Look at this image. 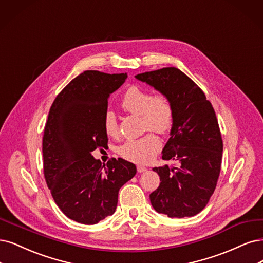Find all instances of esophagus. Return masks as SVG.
<instances>
[{"label":"esophagus","instance_id":"obj_1","mask_svg":"<svg viewBox=\"0 0 263 263\" xmlns=\"http://www.w3.org/2000/svg\"><path fill=\"white\" fill-rule=\"evenodd\" d=\"M137 169H138V172H139V173L145 172V171L147 170V169H146V167H144V166H140V164H139V166L137 167Z\"/></svg>","mask_w":263,"mask_h":263}]
</instances>
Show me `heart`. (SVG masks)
Returning a JSON list of instances; mask_svg holds the SVG:
<instances>
[{
    "label": "heart",
    "instance_id": "heart-1",
    "mask_svg": "<svg viewBox=\"0 0 263 263\" xmlns=\"http://www.w3.org/2000/svg\"><path fill=\"white\" fill-rule=\"evenodd\" d=\"M121 106L128 112L141 116L144 131L160 134L170 131L174 120V110L169 97L163 93L152 94L141 86H130L122 96ZM103 125L108 137L119 134V123L116 114L106 110ZM161 149V141L154 133H147L139 139L126 140L118 148L120 156L131 162L146 163L153 160Z\"/></svg>",
    "mask_w": 263,
    "mask_h": 263
}]
</instances>
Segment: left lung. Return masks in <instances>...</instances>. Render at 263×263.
Masks as SVG:
<instances>
[{"label":"left lung","instance_id":"8db88e82","mask_svg":"<svg viewBox=\"0 0 263 263\" xmlns=\"http://www.w3.org/2000/svg\"><path fill=\"white\" fill-rule=\"evenodd\" d=\"M135 78L166 94L174 110L162 159L176 164L153 168L161 182L149 195L152 206L170 218L195 216L206 207L221 171L223 142L215 109L200 87L176 67Z\"/></svg>","mask_w":263,"mask_h":263}]
</instances>
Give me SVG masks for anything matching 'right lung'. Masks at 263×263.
<instances>
[{"mask_svg":"<svg viewBox=\"0 0 263 263\" xmlns=\"http://www.w3.org/2000/svg\"><path fill=\"white\" fill-rule=\"evenodd\" d=\"M126 77L86 70L64 87L48 112L42 141L44 178L64 215L83 224L111 216L120 187L137 173L135 164L122 158L102 164L91 155L107 146L103 118L108 97Z\"/></svg>","mask_w":263,"mask_h":263,"instance_id":"add662e5","label":"right lung"}]
</instances>
